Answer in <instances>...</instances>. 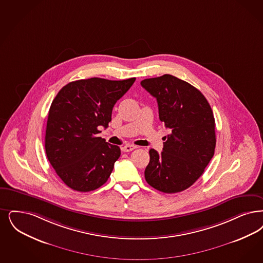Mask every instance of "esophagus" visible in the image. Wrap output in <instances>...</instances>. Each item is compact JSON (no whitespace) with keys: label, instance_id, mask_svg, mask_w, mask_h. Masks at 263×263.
<instances>
[{"label":"esophagus","instance_id":"obj_1","mask_svg":"<svg viewBox=\"0 0 263 263\" xmlns=\"http://www.w3.org/2000/svg\"><path fill=\"white\" fill-rule=\"evenodd\" d=\"M136 147V146H134V145H125L124 147H122V151L125 152V153H128V152H131V151L135 149Z\"/></svg>","mask_w":263,"mask_h":263}]
</instances>
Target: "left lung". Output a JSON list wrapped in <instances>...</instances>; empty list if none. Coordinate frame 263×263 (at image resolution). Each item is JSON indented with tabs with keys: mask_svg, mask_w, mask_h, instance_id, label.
I'll return each instance as SVG.
<instances>
[{
	"mask_svg": "<svg viewBox=\"0 0 263 263\" xmlns=\"http://www.w3.org/2000/svg\"><path fill=\"white\" fill-rule=\"evenodd\" d=\"M158 101V116L171 133L160 154L149 149L145 169L148 185L173 194L188 189L202 175L214 155L215 120L205 97L194 86L164 74L141 81Z\"/></svg>",
	"mask_w": 263,
	"mask_h": 263,
	"instance_id": "obj_1",
	"label": "left lung"
}]
</instances>
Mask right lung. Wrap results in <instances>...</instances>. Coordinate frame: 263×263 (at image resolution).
<instances>
[{
	"label": "right lung",
	"instance_id": "add662e5",
	"mask_svg": "<svg viewBox=\"0 0 263 263\" xmlns=\"http://www.w3.org/2000/svg\"><path fill=\"white\" fill-rule=\"evenodd\" d=\"M135 80H77L65 85L53 99L45 149L57 174L69 188L94 191L110 176L120 148L98 137L99 128L108 126L114 105Z\"/></svg>",
	"mask_w": 263,
	"mask_h": 263
}]
</instances>
